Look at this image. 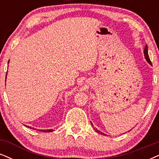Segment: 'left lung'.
Wrapping results in <instances>:
<instances>
[{
	"label": "left lung",
	"mask_w": 159,
	"mask_h": 159,
	"mask_svg": "<svg viewBox=\"0 0 159 159\" xmlns=\"http://www.w3.org/2000/svg\"><path fill=\"white\" fill-rule=\"evenodd\" d=\"M144 57H145V59L147 60V61L148 62V63L150 64V65H152V63H151V61H150V57H149V55H148V45H146L145 47H144ZM91 124H92V125L93 126V125H92V123L91 122ZM94 129L95 130V131L97 132V133H98V134H102V135H104V136H106V134H104V133H103V132H101L100 131V130H98L97 128H94Z\"/></svg>",
	"instance_id": "left-lung-1"
}]
</instances>
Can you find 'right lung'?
<instances>
[{
  "label": "right lung",
  "mask_w": 159,
  "mask_h": 159,
  "mask_svg": "<svg viewBox=\"0 0 159 159\" xmlns=\"http://www.w3.org/2000/svg\"><path fill=\"white\" fill-rule=\"evenodd\" d=\"M9 61H8V64H9ZM7 75H6V78H7ZM27 126V125H26ZM28 128H32V129H34V128H31V127H30V126H27ZM40 131H43V132H52V131H53V129H49V130H39Z\"/></svg>",
  "instance_id": "1"
}]
</instances>
